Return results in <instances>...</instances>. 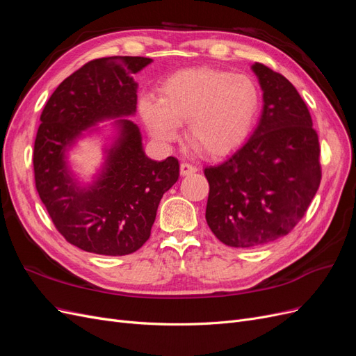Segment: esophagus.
Listing matches in <instances>:
<instances>
[{
	"mask_svg": "<svg viewBox=\"0 0 356 356\" xmlns=\"http://www.w3.org/2000/svg\"><path fill=\"white\" fill-rule=\"evenodd\" d=\"M179 172H181V175H191V174H195V172H197V168L191 163H181Z\"/></svg>",
	"mask_w": 356,
	"mask_h": 356,
	"instance_id": "1",
	"label": "esophagus"
}]
</instances>
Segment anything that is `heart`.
<instances>
[{
    "label": "heart",
    "instance_id": "1",
    "mask_svg": "<svg viewBox=\"0 0 356 356\" xmlns=\"http://www.w3.org/2000/svg\"><path fill=\"white\" fill-rule=\"evenodd\" d=\"M258 110L260 93L250 77L211 68L179 71L161 84L159 98L139 102V114L154 139L175 141L178 124L187 123L188 143L212 157L229 154L245 141Z\"/></svg>",
    "mask_w": 356,
    "mask_h": 356
}]
</instances>
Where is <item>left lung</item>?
Returning <instances> with one entry per match:
<instances>
[{"label": "left lung", "instance_id": "1", "mask_svg": "<svg viewBox=\"0 0 356 356\" xmlns=\"http://www.w3.org/2000/svg\"><path fill=\"white\" fill-rule=\"evenodd\" d=\"M263 113L251 138L220 165L209 182L207 222L234 248L270 243L305 217L321 184L319 139L297 89L282 74L255 62Z\"/></svg>", "mask_w": 356, "mask_h": 356}]
</instances>
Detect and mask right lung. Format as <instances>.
Wrapping results in <instances>:
<instances>
[{"label": "right lung", "mask_w": 356, "mask_h": 356, "mask_svg": "<svg viewBox=\"0 0 356 356\" xmlns=\"http://www.w3.org/2000/svg\"><path fill=\"white\" fill-rule=\"evenodd\" d=\"M148 63L152 59L141 56L90 60L58 86L41 113L32 156L35 187L58 232L83 251H138L152 234L160 199L178 181V160L148 159L138 126L123 118L136 111L132 75ZM108 118H119V136L100 175L80 188L66 152L83 130Z\"/></svg>", "instance_id": "obj_1"}]
</instances>
